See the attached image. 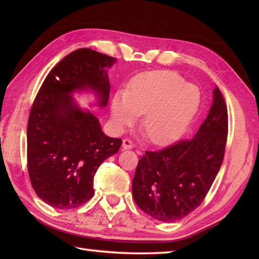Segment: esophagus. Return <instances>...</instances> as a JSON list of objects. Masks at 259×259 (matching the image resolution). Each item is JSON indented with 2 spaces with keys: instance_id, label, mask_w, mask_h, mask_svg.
I'll return each mask as SVG.
<instances>
[{
  "instance_id": "1",
  "label": "esophagus",
  "mask_w": 259,
  "mask_h": 259,
  "mask_svg": "<svg viewBox=\"0 0 259 259\" xmlns=\"http://www.w3.org/2000/svg\"><path fill=\"white\" fill-rule=\"evenodd\" d=\"M122 148L123 149H131V148H134V142L130 139L125 138L122 140Z\"/></svg>"
}]
</instances>
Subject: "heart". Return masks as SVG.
Instances as JSON below:
<instances>
[{"label": "heart", "mask_w": 259, "mask_h": 259, "mask_svg": "<svg viewBox=\"0 0 259 259\" xmlns=\"http://www.w3.org/2000/svg\"><path fill=\"white\" fill-rule=\"evenodd\" d=\"M200 91L183 76L170 71H152L137 76L126 92L115 93L111 115L115 128L133 124L139 114L146 137L155 144L172 140L194 119L200 104Z\"/></svg>", "instance_id": "heart-1"}]
</instances>
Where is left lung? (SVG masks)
<instances>
[{"instance_id": "1", "label": "left lung", "mask_w": 259, "mask_h": 259, "mask_svg": "<svg viewBox=\"0 0 259 259\" xmlns=\"http://www.w3.org/2000/svg\"><path fill=\"white\" fill-rule=\"evenodd\" d=\"M228 135V112L216 87L207 118L194 138L145 151L133 180L134 199L142 211L163 223L177 222L205 199L221 169Z\"/></svg>"}]
</instances>
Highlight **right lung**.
Here are the masks:
<instances>
[{"label":"right lung","mask_w":259,"mask_h":259,"mask_svg":"<svg viewBox=\"0 0 259 259\" xmlns=\"http://www.w3.org/2000/svg\"><path fill=\"white\" fill-rule=\"evenodd\" d=\"M115 59L78 49L54 67L33 101L27 121V171L37 197L53 208L72 209L90 200L100 164L122 144L102 133L96 115L82 110L70 93L91 89L107 106L106 68Z\"/></svg>","instance_id":"add662e5"}]
</instances>
